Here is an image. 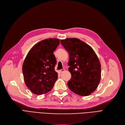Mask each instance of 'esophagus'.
I'll use <instances>...</instances> for the list:
<instances>
[{
  "label": "esophagus",
  "instance_id": "34e87169",
  "mask_svg": "<svg viewBox=\"0 0 125 125\" xmlns=\"http://www.w3.org/2000/svg\"><path fill=\"white\" fill-rule=\"evenodd\" d=\"M64 71H65V70H64V68H62V69H61V70H60V73H62V72H64Z\"/></svg>",
  "mask_w": 125,
  "mask_h": 125
}]
</instances>
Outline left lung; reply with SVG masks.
Segmentation results:
<instances>
[{"instance_id":"1","label":"left lung","mask_w":125,"mask_h":125,"mask_svg":"<svg viewBox=\"0 0 125 125\" xmlns=\"http://www.w3.org/2000/svg\"><path fill=\"white\" fill-rule=\"evenodd\" d=\"M70 55L68 65L71 79L67 82L69 89L81 96L94 92L101 79V64L98 56L88 44L76 38L61 40Z\"/></svg>"}]
</instances>
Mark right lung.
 Instances as JSON below:
<instances>
[{"instance_id":"add662e5","label":"right lung","mask_w":125,"mask_h":125,"mask_svg":"<svg viewBox=\"0 0 125 125\" xmlns=\"http://www.w3.org/2000/svg\"><path fill=\"white\" fill-rule=\"evenodd\" d=\"M59 43L60 40L57 38L42 40L31 48L24 60L22 66L24 79L26 86L35 94L50 91L58 79L53 52Z\"/></svg>"}]
</instances>
